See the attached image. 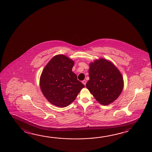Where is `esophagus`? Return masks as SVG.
<instances>
[{
	"label": "esophagus",
	"instance_id": "esophagus-1",
	"mask_svg": "<svg viewBox=\"0 0 152 152\" xmlns=\"http://www.w3.org/2000/svg\"><path fill=\"white\" fill-rule=\"evenodd\" d=\"M82 83H83V84L85 85V86H86V81L85 80H83V81H82Z\"/></svg>",
	"mask_w": 152,
	"mask_h": 152
}]
</instances>
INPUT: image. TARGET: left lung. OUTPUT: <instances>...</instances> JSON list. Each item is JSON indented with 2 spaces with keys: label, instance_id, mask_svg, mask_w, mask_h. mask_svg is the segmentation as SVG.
I'll return each instance as SVG.
<instances>
[{
  "label": "left lung",
  "instance_id": "8db88e82",
  "mask_svg": "<svg viewBox=\"0 0 152 152\" xmlns=\"http://www.w3.org/2000/svg\"><path fill=\"white\" fill-rule=\"evenodd\" d=\"M89 80L86 87L99 103L108 105L115 101L122 91L124 83L116 66L101 58L90 64Z\"/></svg>",
  "mask_w": 152,
  "mask_h": 152
}]
</instances>
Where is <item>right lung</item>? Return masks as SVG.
<instances>
[{
	"label": "right lung",
	"instance_id": "1",
	"mask_svg": "<svg viewBox=\"0 0 152 152\" xmlns=\"http://www.w3.org/2000/svg\"><path fill=\"white\" fill-rule=\"evenodd\" d=\"M74 61L66 56L53 57L42 71L39 85L49 102L63 108L73 102L84 85L72 71Z\"/></svg>",
	"mask_w": 152,
	"mask_h": 152
}]
</instances>
